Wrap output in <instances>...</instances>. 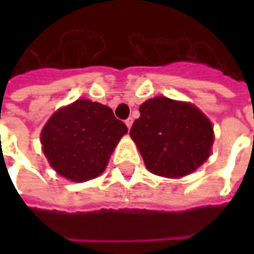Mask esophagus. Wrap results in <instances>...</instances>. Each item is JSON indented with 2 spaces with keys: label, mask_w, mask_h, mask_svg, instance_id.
Returning <instances> with one entry per match:
<instances>
[{
  "label": "esophagus",
  "mask_w": 254,
  "mask_h": 254,
  "mask_svg": "<svg viewBox=\"0 0 254 254\" xmlns=\"http://www.w3.org/2000/svg\"><path fill=\"white\" fill-rule=\"evenodd\" d=\"M125 124H127V129H130V127H132V124H133V118H127V121H125Z\"/></svg>",
  "instance_id": "esophagus-1"
}]
</instances>
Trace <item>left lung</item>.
<instances>
[{
    "mask_svg": "<svg viewBox=\"0 0 254 254\" xmlns=\"http://www.w3.org/2000/svg\"><path fill=\"white\" fill-rule=\"evenodd\" d=\"M130 137L151 173L162 177L190 174L207 160L213 143V127L194 106L165 96L140 106Z\"/></svg>",
    "mask_w": 254,
    "mask_h": 254,
    "instance_id": "left-lung-1",
    "label": "left lung"
}]
</instances>
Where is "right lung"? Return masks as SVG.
<instances>
[{
    "mask_svg": "<svg viewBox=\"0 0 254 254\" xmlns=\"http://www.w3.org/2000/svg\"><path fill=\"white\" fill-rule=\"evenodd\" d=\"M127 132L110 107L78 99L58 110L41 134L43 154L60 176L74 182L103 173L111 152Z\"/></svg>",
    "mask_w": 254,
    "mask_h": 254,
    "instance_id": "right-lung-1",
    "label": "right lung"
}]
</instances>
